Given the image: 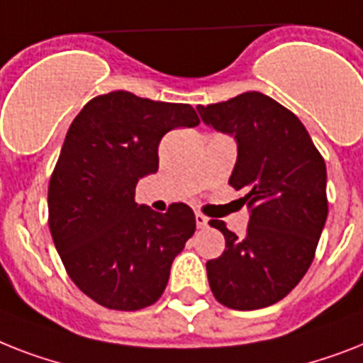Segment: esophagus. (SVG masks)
<instances>
[{
    "label": "esophagus",
    "mask_w": 363,
    "mask_h": 363,
    "mask_svg": "<svg viewBox=\"0 0 363 363\" xmlns=\"http://www.w3.org/2000/svg\"><path fill=\"white\" fill-rule=\"evenodd\" d=\"M196 223H197V228L203 229V228H207V225H208V220L205 216H203V214H199V212H197V214H196Z\"/></svg>",
    "instance_id": "obj_1"
}]
</instances>
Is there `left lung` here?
Listing matches in <instances>:
<instances>
[{
  "mask_svg": "<svg viewBox=\"0 0 363 363\" xmlns=\"http://www.w3.org/2000/svg\"><path fill=\"white\" fill-rule=\"evenodd\" d=\"M205 125L237 141L229 184L250 208L246 237L220 220L225 250L207 261L211 291L238 311L285 298L308 272L328 216L326 164L306 126L270 96L248 91L211 106H197Z\"/></svg>",
  "mask_w": 363,
  "mask_h": 363,
  "instance_id": "1",
  "label": "left lung"
}]
</instances>
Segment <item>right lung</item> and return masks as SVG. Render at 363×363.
Instances as JSON below:
<instances>
[{
  "instance_id": "add662e5",
  "label": "right lung",
  "mask_w": 363,
  "mask_h": 363,
  "mask_svg": "<svg viewBox=\"0 0 363 363\" xmlns=\"http://www.w3.org/2000/svg\"><path fill=\"white\" fill-rule=\"evenodd\" d=\"M197 125L190 104L128 91L95 96L72 121L50 179L48 223L70 279L96 304L135 311L164 293L196 216L184 203L166 214L138 205L135 184L158 172L167 132Z\"/></svg>"
}]
</instances>
